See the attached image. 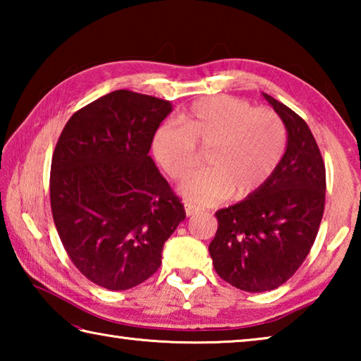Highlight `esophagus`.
I'll list each match as a JSON object with an SVG mask.
<instances>
[{"instance_id": "esophagus-1", "label": "esophagus", "mask_w": 361, "mask_h": 361, "mask_svg": "<svg viewBox=\"0 0 361 361\" xmlns=\"http://www.w3.org/2000/svg\"><path fill=\"white\" fill-rule=\"evenodd\" d=\"M197 207H195V205H192V204H185V212H186V215L188 216H192L194 215V213H197Z\"/></svg>"}]
</instances>
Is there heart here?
I'll list each match as a JSON object with an SVG mask.
<instances>
[{"label": "heart", "mask_w": 361, "mask_h": 361, "mask_svg": "<svg viewBox=\"0 0 361 361\" xmlns=\"http://www.w3.org/2000/svg\"><path fill=\"white\" fill-rule=\"evenodd\" d=\"M178 122L180 127H159L152 152L170 178L185 181L197 166V149H209L207 169L181 188L189 202L199 205L216 204L229 194L234 199L255 194L276 172L286 149L280 116L235 97L195 102Z\"/></svg>", "instance_id": "1"}]
</instances>
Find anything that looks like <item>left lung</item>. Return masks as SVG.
Listing matches in <instances>:
<instances>
[{"mask_svg":"<svg viewBox=\"0 0 361 361\" xmlns=\"http://www.w3.org/2000/svg\"><path fill=\"white\" fill-rule=\"evenodd\" d=\"M288 132L276 172L255 194L215 213L213 267L235 288L262 293L283 285L312 248L325 210L326 173L305 121L262 94Z\"/></svg>","mask_w":361,"mask_h":361,"instance_id":"obj_1","label":"left lung"}]
</instances>
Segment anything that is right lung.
<instances>
[{
    "label": "right lung",
    "instance_id": "add662e5",
    "mask_svg": "<svg viewBox=\"0 0 361 361\" xmlns=\"http://www.w3.org/2000/svg\"><path fill=\"white\" fill-rule=\"evenodd\" d=\"M169 100L114 90L71 116L54 149L51 209L79 272L129 290L161 266L185 207L148 152Z\"/></svg>",
    "mask_w": 361,
    "mask_h": 361
}]
</instances>
